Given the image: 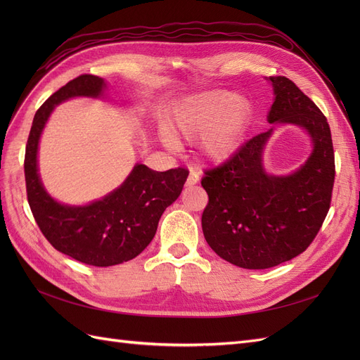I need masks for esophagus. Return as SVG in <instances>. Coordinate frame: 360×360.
Instances as JSON below:
<instances>
[{"label": "esophagus", "instance_id": "esophagus-1", "mask_svg": "<svg viewBox=\"0 0 360 360\" xmlns=\"http://www.w3.org/2000/svg\"><path fill=\"white\" fill-rule=\"evenodd\" d=\"M200 171L197 168L191 167V171H189V176H188V180H186V184L188 186H192V184H197L200 181Z\"/></svg>", "mask_w": 360, "mask_h": 360}]
</instances>
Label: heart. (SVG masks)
Segmentation results:
<instances>
[{"mask_svg": "<svg viewBox=\"0 0 360 360\" xmlns=\"http://www.w3.org/2000/svg\"><path fill=\"white\" fill-rule=\"evenodd\" d=\"M250 117V105L242 96L231 93H204L188 97L177 108L172 127L179 135L193 139L200 134L204 158L222 162L237 150ZM168 144L174 139L165 135Z\"/></svg>", "mask_w": 360, "mask_h": 360, "instance_id": "obj_1", "label": "heart"}]
</instances>
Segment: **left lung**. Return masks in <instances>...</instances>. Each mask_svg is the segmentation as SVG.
<instances>
[{"instance_id":"8db88e82","label":"left lung","mask_w":360,"mask_h":360,"mask_svg":"<svg viewBox=\"0 0 360 360\" xmlns=\"http://www.w3.org/2000/svg\"><path fill=\"white\" fill-rule=\"evenodd\" d=\"M269 79L275 91L269 123L303 127L314 148L290 176H270L261 159L270 129L250 138L222 165L204 171L205 240L221 258L243 269L275 267L307 250L328 216L335 181L328 118L285 76Z\"/></svg>"}]
</instances>
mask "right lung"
Listing matches in <instances>:
<instances>
[{
    "label": "right lung",
    "mask_w": 360,
    "mask_h": 360,
    "mask_svg": "<svg viewBox=\"0 0 360 360\" xmlns=\"http://www.w3.org/2000/svg\"><path fill=\"white\" fill-rule=\"evenodd\" d=\"M105 86L99 76L81 75L53 93L32 120L24 162L28 204L43 236L60 252L96 267L122 264L143 252L189 176L183 167L159 172L138 163L122 186L89 205H64L51 197L37 172L41 130L58 103L76 96L99 97Z\"/></svg>",
    "instance_id": "1"
}]
</instances>
